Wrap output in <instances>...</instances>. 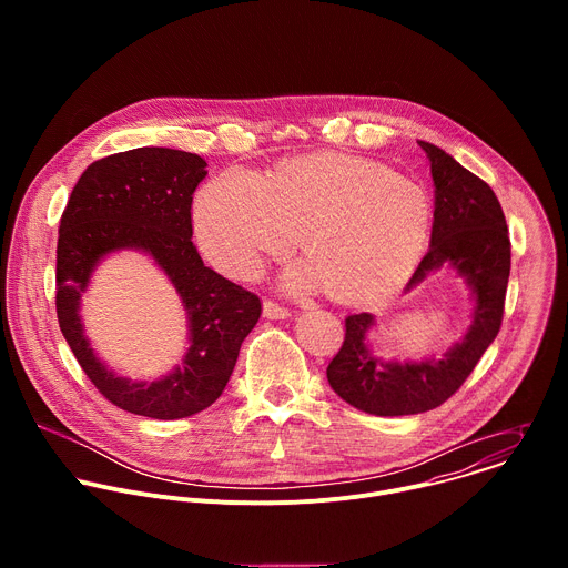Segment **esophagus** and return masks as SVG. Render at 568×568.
<instances>
[{
	"label": "esophagus",
	"instance_id": "34e87169",
	"mask_svg": "<svg viewBox=\"0 0 568 568\" xmlns=\"http://www.w3.org/2000/svg\"><path fill=\"white\" fill-rule=\"evenodd\" d=\"M263 316H265V318H287V316H290V310L283 307V305H278V303L272 301V298H265V303H263Z\"/></svg>",
	"mask_w": 568,
	"mask_h": 568
}]
</instances>
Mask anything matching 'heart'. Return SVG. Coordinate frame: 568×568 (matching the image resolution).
Masks as SVG:
<instances>
[{
    "label": "heart",
    "instance_id": "heart-1",
    "mask_svg": "<svg viewBox=\"0 0 568 568\" xmlns=\"http://www.w3.org/2000/svg\"><path fill=\"white\" fill-rule=\"evenodd\" d=\"M195 235L215 267L256 276L270 256L301 240L312 254L283 274L290 292L335 287L337 296L371 303L412 278L429 245L434 206L416 180L377 161L323 152L276 166L270 178L229 169L195 200Z\"/></svg>",
    "mask_w": 568,
    "mask_h": 568
}]
</instances>
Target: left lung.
<instances>
[{"label": "left lung", "instance_id": "1", "mask_svg": "<svg viewBox=\"0 0 568 568\" xmlns=\"http://www.w3.org/2000/svg\"><path fill=\"white\" fill-rule=\"evenodd\" d=\"M434 178V224L429 252L407 292L429 274L449 267L471 294V323L465 337L443 357L386 362L373 355L368 312L346 318V337L328 364L333 390L351 407L373 416H414L452 397L495 342L504 318L510 276V237L495 191L463 169L443 148L418 141Z\"/></svg>", "mask_w": 568, "mask_h": 568}]
</instances>
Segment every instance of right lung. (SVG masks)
I'll list each match as a JSON object with an SVG mask.
<instances>
[{
  "label": "right lung",
  "instance_id": "right-lung-1",
  "mask_svg": "<svg viewBox=\"0 0 568 568\" xmlns=\"http://www.w3.org/2000/svg\"><path fill=\"white\" fill-rule=\"evenodd\" d=\"M206 178L200 154L134 148L94 161L80 175L60 220L55 312L60 331L94 386L119 409L178 420L222 395L242 342L261 318V298L206 267L193 245L191 204ZM132 248L153 258L174 283L190 318L183 362L154 383L116 376L93 353L79 301L110 253Z\"/></svg>",
  "mask_w": 568,
  "mask_h": 568
}]
</instances>
